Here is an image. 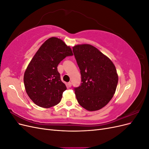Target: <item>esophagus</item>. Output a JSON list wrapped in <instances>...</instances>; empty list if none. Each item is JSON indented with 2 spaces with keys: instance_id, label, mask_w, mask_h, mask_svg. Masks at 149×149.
Listing matches in <instances>:
<instances>
[{
  "instance_id": "esophagus-1",
  "label": "esophagus",
  "mask_w": 149,
  "mask_h": 149,
  "mask_svg": "<svg viewBox=\"0 0 149 149\" xmlns=\"http://www.w3.org/2000/svg\"><path fill=\"white\" fill-rule=\"evenodd\" d=\"M71 85H72V84H71V82H69V83H67V86L68 88H70L71 86Z\"/></svg>"
}]
</instances>
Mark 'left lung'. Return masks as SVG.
<instances>
[{
    "mask_svg": "<svg viewBox=\"0 0 149 149\" xmlns=\"http://www.w3.org/2000/svg\"><path fill=\"white\" fill-rule=\"evenodd\" d=\"M73 52L82 82L74 88L77 101L88 111L101 109L115 93L118 83L116 67L109 58L91 45H76Z\"/></svg>",
    "mask_w": 149,
    "mask_h": 149,
    "instance_id": "obj_1",
    "label": "left lung"
}]
</instances>
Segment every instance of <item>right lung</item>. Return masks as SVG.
Instances as JSON below:
<instances>
[{
    "mask_svg": "<svg viewBox=\"0 0 149 149\" xmlns=\"http://www.w3.org/2000/svg\"><path fill=\"white\" fill-rule=\"evenodd\" d=\"M73 55L63 40L52 37L45 42L31 59L25 71L26 92L37 106L49 108L61 101L66 89L57 66L66 56Z\"/></svg>",
    "mask_w": 149,
    "mask_h": 149,
    "instance_id": "add662e5",
    "label": "right lung"
}]
</instances>
